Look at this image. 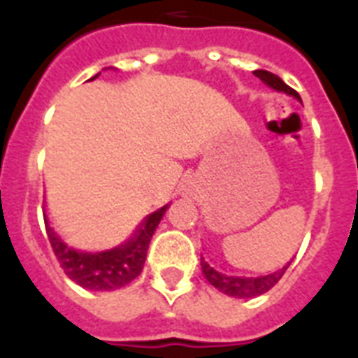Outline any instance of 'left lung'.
I'll use <instances>...</instances> for the list:
<instances>
[{
    "label": "left lung",
    "mask_w": 358,
    "mask_h": 358,
    "mask_svg": "<svg viewBox=\"0 0 358 358\" xmlns=\"http://www.w3.org/2000/svg\"><path fill=\"white\" fill-rule=\"evenodd\" d=\"M255 76L256 78H260V80L264 81L269 89H273V91L284 92V94L294 96L295 100H299L301 102L299 94H297L292 87L286 85L278 76L271 74V72H267V70H256ZM289 264H292V260H289L282 269L267 273V275H260V277H239V275H232V273L219 271V269H215V266H213L212 262H208L206 258L201 255V267L208 282L212 284L213 288H217L219 292H223V294L230 295V297H238V299H250V297H256V295H262L266 294V292H269V289L280 280V277H282L284 271L288 269Z\"/></svg>",
    "instance_id": "8db88e82"
}]
</instances>
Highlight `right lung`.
I'll return each mask as SVG.
<instances>
[{"label": "right lung", "instance_id": "obj_1", "mask_svg": "<svg viewBox=\"0 0 358 358\" xmlns=\"http://www.w3.org/2000/svg\"><path fill=\"white\" fill-rule=\"evenodd\" d=\"M167 208L169 204H165L156 212H152L150 215H146L139 227L135 229L131 238L126 239L124 243L117 245L113 249L98 250V252H87V250L70 247L52 229L46 212H44V223H46L48 238H50L53 252L69 278H72L76 284H80L81 288L85 289L111 292V289L122 288L131 282L135 277H139L143 266H145L148 243L156 232L157 224L167 212Z\"/></svg>", "mask_w": 358, "mask_h": 358}]
</instances>
